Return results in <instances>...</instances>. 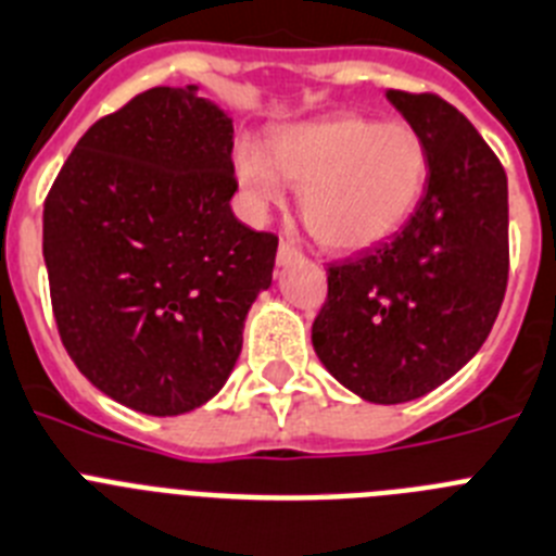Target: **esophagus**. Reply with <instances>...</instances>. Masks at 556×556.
<instances>
[{
	"label": "esophagus",
	"instance_id": "obj_1",
	"mask_svg": "<svg viewBox=\"0 0 556 556\" xmlns=\"http://www.w3.org/2000/svg\"><path fill=\"white\" fill-rule=\"evenodd\" d=\"M299 260H302V251L299 249H293L291 243H279V249H277V265H293V263H299Z\"/></svg>",
	"mask_w": 556,
	"mask_h": 556
}]
</instances>
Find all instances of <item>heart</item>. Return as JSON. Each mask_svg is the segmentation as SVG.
<instances>
[{
	"label": "heart",
	"instance_id": "b5f03b06",
	"mask_svg": "<svg viewBox=\"0 0 556 556\" xmlns=\"http://www.w3.org/2000/svg\"><path fill=\"white\" fill-rule=\"evenodd\" d=\"M428 148L400 123L332 114L285 125L268 151L243 142L235 176L254 215L279 204L282 178L299 187V215L318 245L366 251L397 235L428 187Z\"/></svg>",
	"mask_w": 556,
	"mask_h": 556
}]
</instances>
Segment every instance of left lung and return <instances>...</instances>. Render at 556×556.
I'll return each mask as SVG.
<instances>
[{"label": "left lung", "mask_w": 556, "mask_h": 556, "mask_svg": "<svg viewBox=\"0 0 556 556\" xmlns=\"http://www.w3.org/2000/svg\"><path fill=\"white\" fill-rule=\"evenodd\" d=\"M428 148V187L389 243L327 268L313 350L366 403L433 392L481 350L509 274L506 173L481 134L433 94L386 91Z\"/></svg>", "instance_id": "1"}]
</instances>
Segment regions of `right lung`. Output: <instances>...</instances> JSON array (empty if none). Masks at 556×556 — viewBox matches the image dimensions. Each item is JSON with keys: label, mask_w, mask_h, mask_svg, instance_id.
<instances>
[{"label": "right lung", "mask_w": 556, "mask_h": 556, "mask_svg": "<svg viewBox=\"0 0 556 556\" xmlns=\"http://www.w3.org/2000/svg\"><path fill=\"white\" fill-rule=\"evenodd\" d=\"M235 125L198 86L98 119L45 201V265L70 358L105 397L176 417L224 389L277 238L229 201Z\"/></svg>", "instance_id": "1"}]
</instances>
